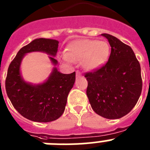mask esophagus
I'll use <instances>...</instances> for the list:
<instances>
[{"label":"esophagus","instance_id":"obj_1","mask_svg":"<svg viewBox=\"0 0 150 150\" xmlns=\"http://www.w3.org/2000/svg\"><path fill=\"white\" fill-rule=\"evenodd\" d=\"M76 78H79V77H81L82 76V74H81V72H80V71H76Z\"/></svg>","mask_w":150,"mask_h":150}]
</instances>
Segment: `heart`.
Instances as JSON below:
<instances>
[{
    "label": "heart",
    "mask_w": 150,
    "mask_h": 150,
    "mask_svg": "<svg viewBox=\"0 0 150 150\" xmlns=\"http://www.w3.org/2000/svg\"><path fill=\"white\" fill-rule=\"evenodd\" d=\"M110 46L106 41L96 40H79L69 45L67 58L74 62L83 61V64L88 70H95L104 65L110 56Z\"/></svg>",
    "instance_id": "b5f03b06"
}]
</instances>
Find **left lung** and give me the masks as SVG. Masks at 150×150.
Here are the masks:
<instances>
[{
	"mask_svg": "<svg viewBox=\"0 0 150 150\" xmlns=\"http://www.w3.org/2000/svg\"><path fill=\"white\" fill-rule=\"evenodd\" d=\"M111 52L107 63L85 74L91 108L109 120L123 117L134 108L142 91L140 65L132 49L116 37L102 34Z\"/></svg>",
	"mask_w": 150,
	"mask_h": 150,
	"instance_id": "8db88e82",
	"label": "left lung"
}]
</instances>
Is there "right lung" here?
Here are the masks:
<instances>
[{
  "label": "right lung",
  "mask_w": 150,
  "mask_h": 150,
  "mask_svg": "<svg viewBox=\"0 0 150 150\" xmlns=\"http://www.w3.org/2000/svg\"><path fill=\"white\" fill-rule=\"evenodd\" d=\"M59 41L39 38L23 46L8 67L5 81L6 94L12 104L22 116L38 122H49L59 119L63 114L67 104V95L76 79V73L62 74L54 68L48 80L33 86L22 79L20 64L24 55L30 52H43L55 56ZM50 59L54 64L57 60Z\"/></svg>",
  "instance_id": "1"
}]
</instances>
